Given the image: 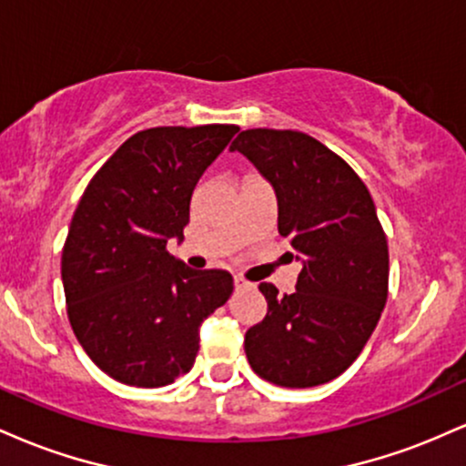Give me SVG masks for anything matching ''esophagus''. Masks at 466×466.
<instances>
[{
	"label": "esophagus",
	"mask_w": 466,
	"mask_h": 466,
	"mask_svg": "<svg viewBox=\"0 0 466 466\" xmlns=\"http://www.w3.org/2000/svg\"><path fill=\"white\" fill-rule=\"evenodd\" d=\"M234 287H237V289H249L251 282H248L245 278H240V276H234Z\"/></svg>",
	"instance_id": "1"
}]
</instances>
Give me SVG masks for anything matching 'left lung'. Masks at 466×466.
<instances>
[{
    "label": "left lung",
    "mask_w": 466,
    "mask_h": 466,
    "mask_svg": "<svg viewBox=\"0 0 466 466\" xmlns=\"http://www.w3.org/2000/svg\"><path fill=\"white\" fill-rule=\"evenodd\" d=\"M229 151L269 181L278 232L302 267L289 296L258 285L267 315L245 333L251 370L282 388L333 381L360 357L388 300V240L370 192L307 133L249 129Z\"/></svg>",
    "instance_id": "obj_1"
}]
</instances>
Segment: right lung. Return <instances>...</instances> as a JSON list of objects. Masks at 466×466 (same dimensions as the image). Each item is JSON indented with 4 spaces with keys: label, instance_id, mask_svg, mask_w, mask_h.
<instances>
[{
    "label": "right lung",
    "instance_id": "1",
    "mask_svg": "<svg viewBox=\"0 0 466 466\" xmlns=\"http://www.w3.org/2000/svg\"><path fill=\"white\" fill-rule=\"evenodd\" d=\"M238 127H155L131 136L80 197L61 278L74 335L100 370L136 388L190 372L203 319L232 296L226 269H190L166 251L184 240L192 192Z\"/></svg>",
    "mask_w": 466,
    "mask_h": 466
}]
</instances>
